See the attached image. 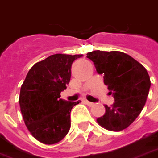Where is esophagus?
Segmentation results:
<instances>
[{
	"mask_svg": "<svg viewBox=\"0 0 158 158\" xmlns=\"http://www.w3.org/2000/svg\"><path fill=\"white\" fill-rule=\"evenodd\" d=\"M85 103L87 105V106H94V103H92V102H89V101H88V100H85Z\"/></svg>",
	"mask_w": 158,
	"mask_h": 158,
	"instance_id": "1",
	"label": "esophagus"
}]
</instances>
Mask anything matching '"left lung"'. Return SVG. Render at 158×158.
<instances>
[{"mask_svg":"<svg viewBox=\"0 0 158 158\" xmlns=\"http://www.w3.org/2000/svg\"><path fill=\"white\" fill-rule=\"evenodd\" d=\"M97 73L104 75L109 94L115 99L110 107L105 106V115L97 122L105 129L120 131L129 127L144 107L151 80L148 71L139 62L119 51H93L87 53Z\"/></svg>","mask_w":158,"mask_h":158,"instance_id":"1","label":"left lung"}]
</instances>
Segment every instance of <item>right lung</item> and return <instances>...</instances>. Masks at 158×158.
<instances>
[{
  "instance_id": "1",
  "label": "right lung",
  "mask_w": 158,
  "mask_h": 158,
  "mask_svg": "<svg viewBox=\"0 0 158 158\" xmlns=\"http://www.w3.org/2000/svg\"><path fill=\"white\" fill-rule=\"evenodd\" d=\"M57 53L35 64L26 76L19 104L28 131L44 144L58 143L71 126L70 112L79 101L60 99L71 78L73 62L82 57Z\"/></svg>"
}]
</instances>
